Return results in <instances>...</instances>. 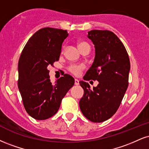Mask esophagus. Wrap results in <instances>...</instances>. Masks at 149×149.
Here are the masks:
<instances>
[{"mask_svg": "<svg viewBox=\"0 0 149 149\" xmlns=\"http://www.w3.org/2000/svg\"><path fill=\"white\" fill-rule=\"evenodd\" d=\"M75 85H79V80H78V79H75Z\"/></svg>", "mask_w": 149, "mask_h": 149, "instance_id": "34e87169", "label": "esophagus"}]
</instances>
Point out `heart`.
<instances>
[{
  "label": "heart",
  "mask_w": 149,
  "mask_h": 149,
  "mask_svg": "<svg viewBox=\"0 0 149 149\" xmlns=\"http://www.w3.org/2000/svg\"><path fill=\"white\" fill-rule=\"evenodd\" d=\"M78 47L80 50L85 47L89 48V45L85 42H78ZM85 65H83V64H72V65H71L69 67V71L71 73H73L74 76H79L82 70L85 69Z\"/></svg>",
  "instance_id": "1"
}]
</instances>
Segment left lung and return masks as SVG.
Segmentation results:
<instances>
[{
    "label": "left lung",
    "mask_w": 149,
    "mask_h": 149,
    "mask_svg": "<svg viewBox=\"0 0 149 149\" xmlns=\"http://www.w3.org/2000/svg\"><path fill=\"white\" fill-rule=\"evenodd\" d=\"M87 37L94 45L95 57L84 80H97L98 84L91 89L88 82L80 81L84 94L79 106L87 119L100 123L119 108L128 86L130 60L123 43L112 32L93 30Z\"/></svg>",
    "instance_id": "8db88e82"
}]
</instances>
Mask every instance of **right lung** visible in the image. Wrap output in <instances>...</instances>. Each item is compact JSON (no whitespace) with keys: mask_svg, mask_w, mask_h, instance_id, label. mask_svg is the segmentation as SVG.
I'll use <instances>...</instances> for the list:
<instances>
[{"mask_svg":"<svg viewBox=\"0 0 149 149\" xmlns=\"http://www.w3.org/2000/svg\"><path fill=\"white\" fill-rule=\"evenodd\" d=\"M67 30L53 28L39 30L23 48L19 60L18 87L30 116L45 120L55 115L62 98L74 85V78L64 74L51 83L48 67L59 60Z\"/></svg>","mask_w":149,"mask_h":149,"instance_id":"right-lung-1","label":"right lung"}]
</instances>
